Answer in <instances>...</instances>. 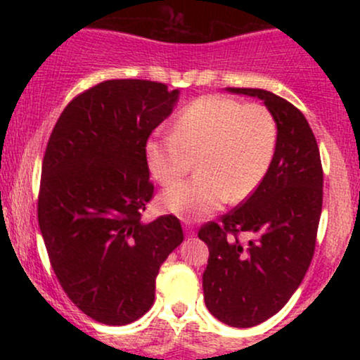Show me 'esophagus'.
<instances>
[{"label": "esophagus", "instance_id": "obj_1", "mask_svg": "<svg viewBox=\"0 0 360 360\" xmlns=\"http://www.w3.org/2000/svg\"><path fill=\"white\" fill-rule=\"evenodd\" d=\"M184 230H186V237H193L194 235V225L189 220H184Z\"/></svg>", "mask_w": 360, "mask_h": 360}]
</instances>
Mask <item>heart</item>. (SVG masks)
Here are the masks:
<instances>
[{
    "label": "heart",
    "instance_id": "obj_1",
    "mask_svg": "<svg viewBox=\"0 0 360 360\" xmlns=\"http://www.w3.org/2000/svg\"><path fill=\"white\" fill-rule=\"evenodd\" d=\"M278 146V123L259 103L205 96L186 106L174 122V135L150 139L148 171L164 188L191 171L198 176L160 198L169 212L198 220L217 212L226 200H245L266 177Z\"/></svg>",
    "mask_w": 360,
    "mask_h": 360
}]
</instances>
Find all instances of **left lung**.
Returning a JSON list of instances; mask_svg holds the SVG:
<instances>
[{"label": "left lung", "mask_w": 360, "mask_h": 360, "mask_svg": "<svg viewBox=\"0 0 360 360\" xmlns=\"http://www.w3.org/2000/svg\"><path fill=\"white\" fill-rule=\"evenodd\" d=\"M226 91L262 100L278 123L274 159L255 193L198 232L210 250L206 308L223 323L249 328L276 315L307 274L323 203V169L315 135L296 106L266 89ZM242 231L256 238L240 244Z\"/></svg>", "instance_id": "8db88e82"}]
</instances>
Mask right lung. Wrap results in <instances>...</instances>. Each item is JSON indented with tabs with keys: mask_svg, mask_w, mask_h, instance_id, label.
<instances>
[{
	"mask_svg": "<svg viewBox=\"0 0 360 360\" xmlns=\"http://www.w3.org/2000/svg\"><path fill=\"white\" fill-rule=\"evenodd\" d=\"M177 98L162 82L103 81L65 106L45 148L39 225L51 266L100 323L146 315L159 267L184 238L174 214L140 220L154 194L147 140Z\"/></svg>",
	"mask_w": 360,
	"mask_h": 360,
	"instance_id": "add662e5",
	"label": "right lung"
}]
</instances>
